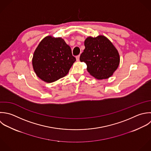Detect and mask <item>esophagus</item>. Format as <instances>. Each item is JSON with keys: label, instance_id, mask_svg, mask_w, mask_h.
Wrapping results in <instances>:
<instances>
[{"label": "esophagus", "instance_id": "obj_1", "mask_svg": "<svg viewBox=\"0 0 151 151\" xmlns=\"http://www.w3.org/2000/svg\"><path fill=\"white\" fill-rule=\"evenodd\" d=\"M76 60H77V61H79V58H80V55L77 56L76 57Z\"/></svg>", "mask_w": 151, "mask_h": 151}]
</instances>
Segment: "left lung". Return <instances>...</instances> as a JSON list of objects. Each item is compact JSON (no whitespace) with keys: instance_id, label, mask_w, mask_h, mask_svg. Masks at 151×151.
Instances as JSON below:
<instances>
[{"instance_id":"obj_1","label":"left lung","mask_w":151,"mask_h":151,"mask_svg":"<svg viewBox=\"0 0 151 151\" xmlns=\"http://www.w3.org/2000/svg\"><path fill=\"white\" fill-rule=\"evenodd\" d=\"M85 49L80 56L81 62L87 65V70L97 79L111 77L120 62L119 53L105 36L88 37L84 42Z\"/></svg>"}]
</instances>
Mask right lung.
Returning <instances> with one entry per match:
<instances>
[{"instance_id": "add662e5", "label": "right lung", "mask_w": 151, "mask_h": 151, "mask_svg": "<svg viewBox=\"0 0 151 151\" xmlns=\"http://www.w3.org/2000/svg\"><path fill=\"white\" fill-rule=\"evenodd\" d=\"M75 61L70 46L63 39L47 36L36 47L32 65L40 79L51 83L65 76Z\"/></svg>"}]
</instances>
